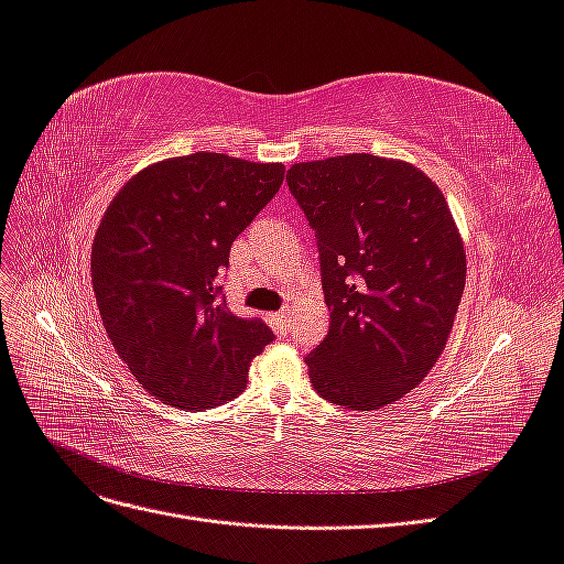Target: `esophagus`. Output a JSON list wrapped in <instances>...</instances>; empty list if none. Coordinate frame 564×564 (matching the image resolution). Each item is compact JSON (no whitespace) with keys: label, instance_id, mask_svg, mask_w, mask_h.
I'll list each match as a JSON object with an SVG mask.
<instances>
[{"label":"esophagus","instance_id":"esophagus-1","mask_svg":"<svg viewBox=\"0 0 564 564\" xmlns=\"http://www.w3.org/2000/svg\"><path fill=\"white\" fill-rule=\"evenodd\" d=\"M270 322H272V327L284 332V329H286V313H284V311H282V313H272V315H270Z\"/></svg>","mask_w":564,"mask_h":564}]
</instances>
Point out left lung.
I'll use <instances>...</instances> for the list:
<instances>
[{"label": "left lung", "mask_w": 564, "mask_h": 564, "mask_svg": "<svg viewBox=\"0 0 564 564\" xmlns=\"http://www.w3.org/2000/svg\"><path fill=\"white\" fill-rule=\"evenodd\" d=\"M286 183L315 230L329 308L305 357L311 383L346 409L392 404L435 367L466 286L447 199L414 164L369 152L299 162Z\"/></svg>", "instance_id": "1"}]
</instances>
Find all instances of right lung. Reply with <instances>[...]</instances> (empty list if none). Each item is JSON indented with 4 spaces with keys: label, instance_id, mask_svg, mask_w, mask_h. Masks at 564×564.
Returning a JSON list of instances; mask_svg holds the SVG:
<instances>
[{
    "label": "right lung",
    "instance_id": "1",
    "mask_svg": "<svg viewBox=\"0 0 564 564\" xmlns=\"http://www.w3.org/2000/svg\"><path fill=\"white\" fill-rule=\"evenodd\" d=\"M284 164L193 152L145 166L115 195L91 247L100 319L150 395L207 409L240 395L270 340L220 301L230 247L275 197Z\"/></svg>",
    "mask_w": 564,
    "mask_h": 564
}]
</instances>
